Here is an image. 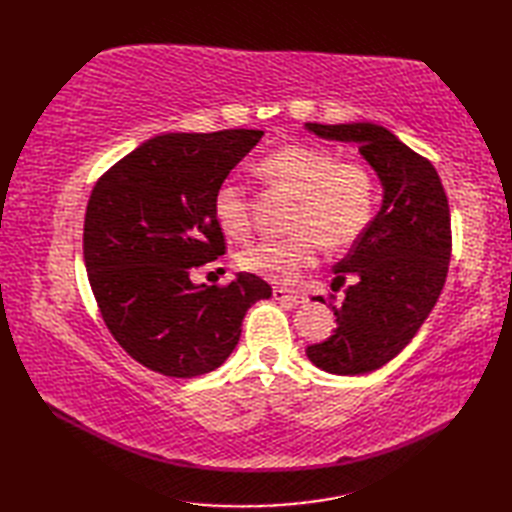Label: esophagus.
I'll list each match as a JSON object with an SVG mask.
<instances>
[{
    "instance_id": "obj_1",
    "label": "esophagus",
    "mask_w": 512,
    "mask_h": 512,
    "mask_svg": "<svg viewBox=\"0 0 512 512\" xmlns=\"http://www.w3.org/2000/svg\"><path fill=\"white\" fill-rule=\"evenodd\" d=\"M273 297H275L277 301L290 303V306H299V303H306V301H308V297L303 295V292L290 290V288H279V286L273 290Z\"/></svg>"
}]
</instances>
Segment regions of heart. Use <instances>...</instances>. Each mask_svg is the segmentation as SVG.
Here are the masks:
<instances>
[{
  "mask_svg": "<svg viewBox=\"0 0 512 512\" xmlns=\"http://www.w3.org/2000/svg\"><path fill=\"white\" fill-rule=\"evenodd\" d=\"M259 176L297 198L288 239H264L246 246L237 264L250 275L292 284L325 253H343L367 231L374 217L376 182L361 162L339 160L330 149L292 143L259 160ZM213 213L222 231L242 239L250 231L246 189L237 180L220 184Z\"/></svg>",
  "mask_w": 512,
  "mask_h": 512,
  "instance_id": "heart-1",
  "label": "heart"
}]
</instances>
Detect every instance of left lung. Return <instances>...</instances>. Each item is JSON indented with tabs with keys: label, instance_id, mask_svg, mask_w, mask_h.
<instances>
[{
	"label": "left lung",
	"instance_id": "left-lung-1",
	"mask_svg": "<svg viewBox=\"0 0 512 512\" xmlns=\"http://www.w3.org/2000/svg\"><path fill=\"white\" fill-rule=\"evenodd\" d=\"M306 127L321 138L356 143L383 182L378 215L334 266L332 290L343 288L341 306L332 308L336 330L306 350L330 374H369L405 350L436 306L451 259L449 200L436 167L389 129L374 123Z\"/></svg>",
	"mask_w": 512,
	"mask_h": 512
}]
</instances>
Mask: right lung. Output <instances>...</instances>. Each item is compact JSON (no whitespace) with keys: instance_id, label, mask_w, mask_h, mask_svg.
Returning a JSON list of instances; mask_svg holds the SVG:
<instances>
[{"instance_id":"right-lung-1","label":"right lung","mask_w":512,"mask_h":512,"mask_svg":"<svg viewBox=\"0 0 512 512\" xmlns=\"http://www.w3.org/2000/svg\"><path fill=\"white\" fill-rule=\"evenodd\" d=\"M264 132L165 134L96 180L83 224V259L101 317L151 372L193 378L220 367L246 310L270 299L262 277L195 286L191 270L226 253L213 198Z\"/></svg>"}]
</instances>
